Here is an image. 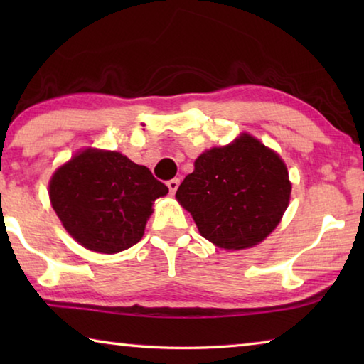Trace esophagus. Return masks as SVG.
<instances>
[{"instance_id":"obj_1","label":"esophagus","mask_w":364,"mask_h":364,"mask_svg":"<svg viewBox=\"0 0 364 364\" xmlns=\"http://www.w3.org/2000/svg\"><path fill=\"white\" fill-rule=\"evenodd\" d=\"M167 186H168V189H170V193L175 194L178 186H180V180H178V178H173V180H170V181L167 183Z\"/></svg>"}]
</instances>
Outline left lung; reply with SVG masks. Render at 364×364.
<instances>
[{
	"label": "left lung",
	"instance_id": "8db88e82",
	"mask_svg": "<svg viewBox=\"0 0 364 364\" xmlns=\"http://www.w3.org/2000/svg\"><path fill=\"white\" fill-rule=\"evenodd\" d=\"M289 197L284 162L250 134L202 154L176 191L202 236L234 250L262 242L278 226Z\"/></svg>",
	"mask_w": 364,
	"mask_h": 364
}]
</instances>
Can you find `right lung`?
Returning <instances> with one entry per match:
<instances>
[{"instance_id":"obj_1","label":"right lung","mask_w":364,"mask_h":364,"mask_svg":"<svg viewBox=\"0 0 364 364\" xmlns=\"http://www.w3.org/2000/svg\"><path fill=\"white\" fill-rule=\"evenodd\" d=\"M168 193L144 165L120 152L86 149L49 183V199L70 236L83 247L117 254L141 241L152 204Z\"/></svg>"}]
</instances>
